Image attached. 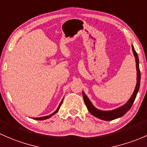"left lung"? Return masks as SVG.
<instances>
[{
  "mask_svg": "<svg viewBox=\"0 0 147 147\" xmlns=\"http://www.w3.org/2000/svg\"><path fill=\"white\" fill-rule=\"evenodd\" d=\"M131 48H132L133 54H134V57H135L136 68H137V84H136L135 89H134L132 95H131V96L130 97L129 99L128 100V101L125 105H122V106L118 107V108L115 109V110H107V111H106V110H100L99 109L96 108V107L93 106V105L90 102L89 98H88V96L85 94L84 91H82L83 98H84V100L86 107H87L88 110L90 112V114L93 115L95 117L105 121L113 120V119H115L117 118H119V117H122L131 108V105H132L133 102H134V100H135L136 96H137V93H138L139 89H140V79H141V74H140V67H139L138 55H137L136 51L134 50V48L133 47V45H131Z\"/></svg>",
  "mask_w": 147,
  "mask_h": 147,
  "instance_id": "obj_1",
  "label": "left lung"
}]
</instances>
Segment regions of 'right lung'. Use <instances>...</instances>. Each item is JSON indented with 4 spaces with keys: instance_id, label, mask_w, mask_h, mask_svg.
Wrapping results in <instances>:
<instances>
[{
    "instance_id": "1",
    "label": "right lung",
    "mask_w": 147,
    "mask_h": 147,
    "mask_svg": "<svg viewBox=\"0 0 147 147\" xmlns=\"http://www.w3.org/2000/svg\"><path fill=\"white\" fill-rule=\"evenodd\" d=\"M63 99H62V100L61 101V102H60L59 105V107H57V110H56L55 111H54V113H52V114L49 115H47V116H45V117H34V118H33V119H37V120H44V119H47L49 118V117H51V116H53V115H55L56 113H57V112L59 111V110L60 107H61V104H62V102H63Z\"/></svg>"
}]
</instances>
